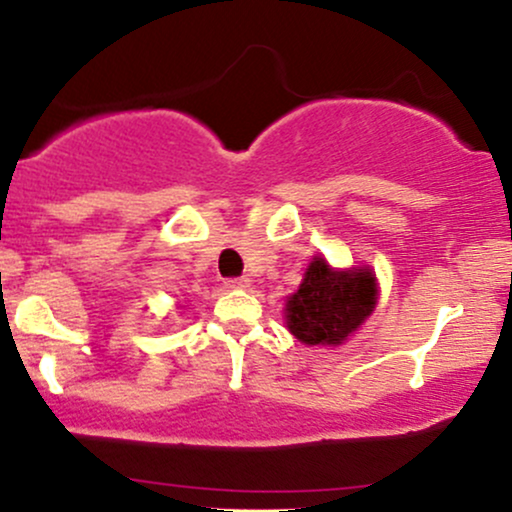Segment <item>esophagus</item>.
Returning <instances> with one entry per match:
<instances>
[{
    "label": "esophagus",
    "instance_id": "esophagus-1",
    "mask_svg": "<svg viewBox=\"0 0 512 512\" xmlns=\"http://www.w3.org/2000/svg\"><path fill=\"white\" fill-rule=\"evenodd\" d=\"M228 289H248L250 286V279H245V276H233V279L226 281Z\"/></svg>",
    "mask_w": 512,
    "mask_h": 512
}]
</instances>
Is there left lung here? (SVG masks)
<instances>
[{
	"label": "left lung",
	"instance_id": "left-lung-1",
	"mask_svg": "<svg viewBox=\"0 0 512 512\" xmlns=\"http://www.w3.org/2000/svg\"><path fill=\"white\" fill-rule=\"evenodd\" d=\"M375 301L378 286L368 269L334 272L315 257L301 289L286 303V325L303 344H342L373 313Z\"/></svg>",
	"mask_w": 512,
	"mask_h": 512
}]
</instances>
